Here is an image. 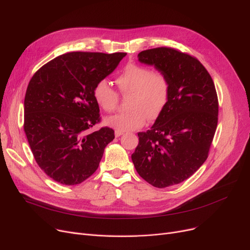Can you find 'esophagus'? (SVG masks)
Instances as JSON below:
<instances>
[{
	"label": "esophagus",
	"instance_id": "1",
	"mask_svg": "<svg viewBox=\"0 0 250 250\" xmlns=\"http://www.w3.org/2000/svg\"><path fill=\"white\" fill-rule=\"evenodd\" d=\"M114 135H115V137H116V138H118V137H121V136H123V135H124V132H121V130H115Z\"/></svg>",
	"mask_w": 250,
	"mask_h": 250
}]
</instances>
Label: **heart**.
I'll return each mask as SVG.
<instances>
[{"label":"heart","instance_id":"heart-1","mask_svg":"<svg viewBox=\"0 0 250 250\" xmlns=\"http://www.w3.org/2000/svg\"><path fill=\"white\" fill-rule=\"evenodd\" d=\"M120 94L128 96L127 111L105 118V125L121 132H128L154 122L166 109L171 95V81L166 72L152 70L146 65L128 63L115 78ZM93 98L98 107L105 112L116 109L118 94L106 80L98 81L93 88Z\"/></svg>","mask_w":250,"mask_h":250}]
</instances>
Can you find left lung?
<instances>
[{"label":"left lung","instance_id":"obj_1","mask_svg":"<svg viewBox=\"0 0 250 250\" xmlns=\"http://www.w3.org/2000/svg\"><path fill=\"white\" fill-rule=\"evenodd\" d=\"M138 57L166 72L171 81L166 109L151 129L138 133L132 155L139 175L164 188L189 178L207 160L218 125L217 91L202 62L187 52L162 46Z\"/></svg>","mask_w":250,"mask_h":250}]
</instances>
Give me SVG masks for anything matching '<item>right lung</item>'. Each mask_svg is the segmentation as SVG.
Returning a JSON list of instances; mask_svg holds the SVG:
<instances>
[{
  "label": "right lung",
  "instance_id": "obj_1",
  "mask_svg": "<svg viewBox=\"0 0 250 250\" xmlns=\"http://www.w3.org/2000/svg\"><path fill=\"white\" fill-rule=\"evenodd\" d=\"M125 52L73 51L49 61L32 76L24 99V132L38 166L55 181L75 186L93 174L114 130L103 126L95 84Z\"/></svg>",
  "mask_w": 250,
  "mask_h": 250
}]
</instances>
